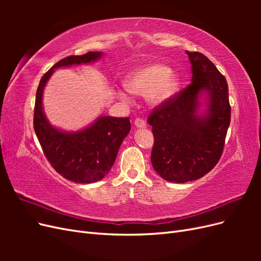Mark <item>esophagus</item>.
Here are the masks:
<instances>
[{"label": "esophagus", "instance_id": "esophagus-1", "mask_svg": "<svg viewBox=\"0 0 261 261\" xmlns=\"http://www.w3.org/2000/svg\"><path fill=\"white\" fill-rule=\"evenodd\" d=\"M134 124H135V126H136V127H138V128H145L146 126H147L146 122L144 120H141V118H136L135 123H134Z\"/></svg>", "mask_w": 261, "mask_h": 261}]
</instances>
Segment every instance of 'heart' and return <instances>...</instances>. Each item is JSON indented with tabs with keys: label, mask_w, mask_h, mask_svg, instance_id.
<instances>
[{
	"label": "heart",
	"mask_w": 261,
	"mask_h": 261,
	"mask_svg": "<svg viewBox=\"0 0 261 261\" xmlns=\"http://www.w3.org/2000/svg\"><path fill=\"white\" fill-rule=\"evenodd\" d=\"M179 87L178 76L168 66L160 63H151L134 69L125 78V88L115 91L117 98L128 103V91L147 96L151 106H160L170 100L177 92Z\"/></svg>",
	"instance_id": "1"
}]
</instances>
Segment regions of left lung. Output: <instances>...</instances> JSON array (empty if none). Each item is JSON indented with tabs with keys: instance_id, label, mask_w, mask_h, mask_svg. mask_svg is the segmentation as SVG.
<instances>
[{
	"instance_id": "8db88e82",
	"label": "left lung",
	"mask_w": 261,
	"mask_h": 261,
	"mask_svg": "<svg viewBox=\"0 0 261 261\" xmlns=\"http://www.w3.org/2000/svg\"><path fill=\"white\" fill-rule=\"evenodd\" d=\"M186 53L192 84L148 117L154 137L152 167L173 183L198 179L216 167L231 121L225 77L203 54Z\"/></svg>"
}]
</instances>
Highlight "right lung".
<instances>
[{"label":"right lung","mask_w":261,"mask_h":261,"mask_svg":"<svg viewBox=\"0 0 261 261\" xmlns=\"http://www.w3.org/2000/svg\"><path fill=\"white\" fill-rule=\"evenodd\" d=\"M102 57V52L91 51L61 60L42 76L36 93L34 128L43 153L59 174L80 184L94 183L110 172L118 149L130 130L129 118L101 115L81 130H63L46 118L43 90L55 69L89 64Z\"/></svg>","instance_id":"obj_1"}]
</instances>
